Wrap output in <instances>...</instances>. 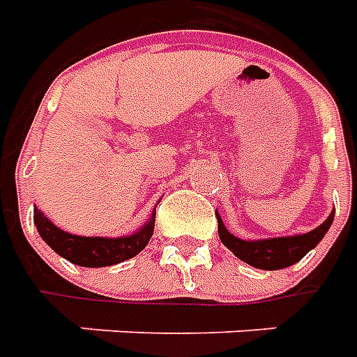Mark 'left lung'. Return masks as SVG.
<instances>
[{
  "instance_id": "obj_1",
  "label": "left lung",
  "mask_w": 357,
  "mask_h": 357,
  "mask_svg": "<svg viewBox=\"0 0 357 357\" xmlns=\"http://www.w3.org/2000/svg\"><path fill=\"white\" fill-rule=\"evenodd\" d=\"M333 218H335V212H331V216L319 227H315V229L304 233V235L245 241L227 231V227L222 222V218L218 216V233H220V241L239 260L247 262L252 268L269 269L271 271V269L289 268L292 264L302 260L312 248L317 247L319 241L325 237V233L329 231L331 224H333Z\"/></svg>"
}]
</instances>
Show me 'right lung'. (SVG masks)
Here are the masks:
<instances>
[{
  "label": "right lung",
  "mask_w": 357,
  "mask_h": 357,
  "mask_svg": "<svg viewBox=\"0 0 357 357\" xmlns=\"http://www.w3.org/2000/svg\"><path fill=\"white\" fill-rule=\"evenodd\" d=\"M34 224L38 227L40 237L68 262L84 266V268H105V266L130 260L147 247L149 239L153 237V229H155V212L139 231L128 235V237H116V239L82 237V235L66 233L59 229L57 225L43 216L38 208H34Z\"/></svg>",
  "instance_id": "add662e5"
}]
</instances>
